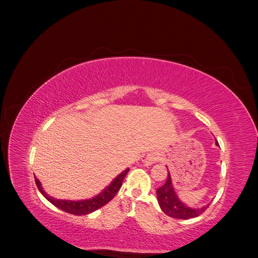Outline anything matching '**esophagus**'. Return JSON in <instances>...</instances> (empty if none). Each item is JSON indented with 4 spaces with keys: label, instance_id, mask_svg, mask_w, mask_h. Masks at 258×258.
<instances>
[{
    "label": "esophagus",
    "instance_id": "esophagus-1",
    "mask_svg": "<svg viewBox=\"0 0 258 258\" xmlns=\"http://www.w3.org/2000/svg\"><path fill=\"white\" fill-rule=\"evenodd\" d=\"M157 160H159V156L157 154H150V155L146 156L144 163H145L146 166H151V165H153V163L156 162Z\"/></svg>",
    "mask_w": 258,
    "mask_h": 258
}]
</instances>
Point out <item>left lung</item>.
<instances>
[{
	"label": "left lung",
	"instance_id": "1",
	"mask_svg": "<svg viewBox=\"0 0 258 258\" xmlns=\"http://www.w3.org/2000/svg\"><path fill=\"white\" fill-rule=\"evenodd\" d=\"M215 144L218 146L217 141ZM157 194V200L160 209L163 213L173 218H179V220H188V218L197 217L202 214L207 210L209 205L201 208H189L178 199L177 195L174 190V187L171 179L170 172L168 171V177L166 183L156 190Z\"/></svg>",
	"mask_w": 258,
	"mask_h": 258
}]
</instances>
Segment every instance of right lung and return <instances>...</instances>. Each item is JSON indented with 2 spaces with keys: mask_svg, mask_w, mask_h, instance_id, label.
I'll use <instances>...</instances> for the list:
<instances>
[{
  "mask_svg": "<svg viewBox=\"0 0 258 258\" xmlns=\"http://www.w3.org/2000/svg\"><path fill=\"white\" fill-rule=\"evenodd\" d=\"M128 171H129V168L122 171L120 174H118L113 179L110 185L106 186L102 191L97 195V196L89 198V199L77 200V201L62 200V199H57V198H53V197L49 196V195H47V192H45V190L43 189L42 184L40 181H38V178L36 176H34V178H35V183H36L38 190H40L43 196L54 207H57L70 214L86 215V214L95 212L96 210H98L100 208H102L103 206H105L107 204V202H110L115 197L117 191L120 189L123 178L127 175Z\"/></svg>",
  "mask_w": 258,
  "mask_h": 258,
  "instance_id": "1",
  "label": "right lung"
}]
</instances>
